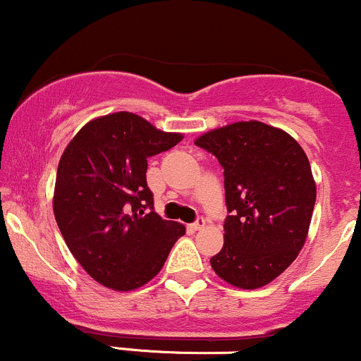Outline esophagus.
Segmentation results:
<instances>
[{
	"label": "esophagus",
	"mask_w": 361,
	"mask_h": 361,
	"mask_svg": "<svg viewBox=\"0 0 361 361\" xmlns=\"http://www.w3.org/2000/svg\"><path fill=\"white\" fill-rule=\"evenodd\" d=\"M204 224H207V220H204V219H203V216H200V219H197V220H196V222H195V224H192V226H191V228H192V231H201V228H203V227H204Z\"/></svg>",
	"instance_id": "obj_1"
}]
</instances>
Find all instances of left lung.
<instances>
[{"label": "left lung", "mask_w": 361, "mask_h": 361, "mask_svg": "<svg viewBox=\"0 0 361 361\" xmlns=\"http://www.w3.org/2000/svg\"><path fill=\"white\" fill-rule=\"evenodd\" d=\"M195 142L224 169L226 241L212 269L235 288H263L296 259L308 235L317 200L308 157L288 133L258 120Z\"/></svg>", "instance_id": "obj_1"}]
</instances>
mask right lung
Wrapping results in <instances>:
<instances>
[{
    "label": "right lung",
    "mask_w": 361,
    "mask_h": 361,
    "mask_svg": "<svg viewBox=\"0 0 361 361\" xmlns=\"http://www.w3.org/2000/svg\"><path fill=\"white\" fill-rule=\"evenodd\" d=\"M182 141L129 111L87 122L68 142L56 172L53 212L73 258L96 282L133 290L164 267L179 222L153 208L148 158Z\"/></svg>",
    "instance_id": "obj_1"
}]
</instances>
